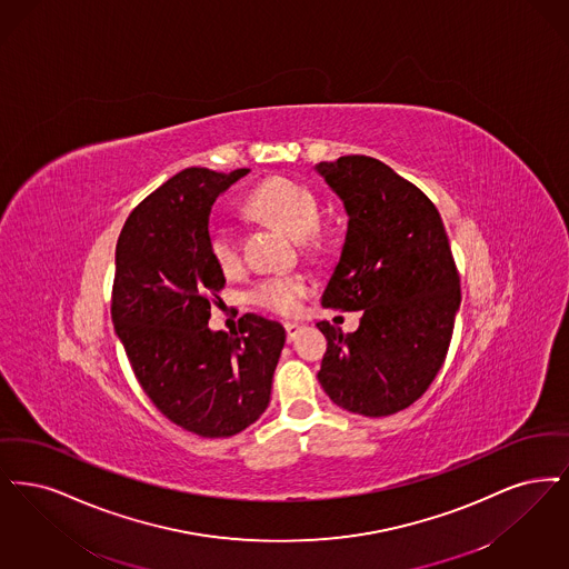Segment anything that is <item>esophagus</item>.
Wrapping results in <instances>:
<instances>
[{
	"label": "esophagus",
	"instance_id": "1",
	"mask_svg": "<svg viewBox=\"0 0 569 569\" xmlns=\"http://www.w3.org/2000/svg\"><path fill=\"white\" fill-rule=\"evenodd\" d=\"M284 329H287V340H289V342L297 340V336L303 331V327H301V325H297V322H287V325H284Z\"/></svg>",
	"mask_w": 569,
	"mask_h": 569
}]
</instances>
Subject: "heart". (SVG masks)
Returning <instances> with one entry per match:
<instances>
[{"label": "heart", "instance_id": "heart-1", "mask_svg": "<svg viewBox=\"0 0 569 569\" xmlns=\"http://www.w3.org/2000/svg\"><path fill=\"white\" fill-rule=\"evenodd\" d=\"M244 208L252 217L266 219L282 227L291 236L299 238L306 248L319 244V219L321 203L317 193L297 182L293 178L273 176L257 184L248 198ZM208 250L222 272H236L242 266V247L240 231L224 219H212L206 229ZM310 293V282L301 276L276 273L261 278L250 291L248 299L276 315L291 317L301 306V299Z\"/></svg>", "mask_w": 569, "mask_h": 569}]
</instances>
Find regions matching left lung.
Masks as SVG:
<instances>
[{"instance_id":"8db88e82","label":"left lung","mask_w":569,"mask_h":569,"mask_svg":"<svg viewBox=\"0 0 569 569\" xmlns=\"http://www.w3.org/2000/svg\"><path fill=\"white\" fill-rule=\"evenodd\" d=\"M315 170L348 214L321 303L363 310L352 333L317 322L327 338L319 382L348 412L389 417L429 389L450 347L461 284L445 222L419 187L373 157L347 154Z\"/></svg>"}]
</instances>
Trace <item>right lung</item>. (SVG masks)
<instances>
[{"label":"right lung","instance_id":"add662e5","mask_svg":"<svg viewBox=\"0 0 569 569\" xmlns=\"http://www.w3.org/2000/svg\"><path fill=\"white\" fill-rule=\"evenodd\" d=\"M250 172L187 168L150 193L117 242L112 322L157 410L201 438H229L272 396L284 327L248 312L238 331H212L210 301L224 287L206 240L217 198Z\"/></svg>","mask_w":569,"mask_h":569}]
</instances>
